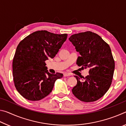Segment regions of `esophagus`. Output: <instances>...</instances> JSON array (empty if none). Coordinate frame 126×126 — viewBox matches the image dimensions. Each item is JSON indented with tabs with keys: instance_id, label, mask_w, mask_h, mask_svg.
<instances>
[{
	"instance_id": "1",
	"label": "esophagus",
	"mask_w": 126,
	"mask_h": 126,
	"mask_svg": "<svg viewBox=\"0 0 126 126\" xmlns=\"http://www.w3.org/2000/svg\"><path fill=\"white\" fill-rule=\"evenodd\" d=\"M71 74L68 73H64V77H68V76H70Z\"/></svg>"
}]
</instances>
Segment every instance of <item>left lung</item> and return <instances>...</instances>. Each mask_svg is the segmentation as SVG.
Listing matches in <instances>:
<instances>
[{
	"label": "left lung",
	"mask_w": 126,
	"mask_h": 126,
	"mask_svg": "<svg viewBox=\"0 0 126 126\" xmlns=\"http://www.w3.org/2000/svg\"><path fill=\"white\" fill-rule=\"evenodd\" d=\"M69 40L80 55L77 60L78 65L89 68V75L84 79L74 76L77 83L72 93L81 101H97L109 89L113 76L114 61L110 46L99 35L89 31L72 35Z\"/></svg>",
	"instance_id": "8db88e82"
}]
</instances>
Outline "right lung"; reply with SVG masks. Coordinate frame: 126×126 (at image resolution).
Returning <instances> with one entry per match:
<instances>
[{
  "label": "right lung",
  "mask_w": 126,
  "mask_h": 126,
  "mask_svg": "<svg viewBox=\"0 0 126 126\" xmlns=\"http://www.w3.org/2000/svg\"><path fill=\"white\" fill-rule=\"evenodd\" d=\"M67 38V34L39 31L18 44L13 61V75L16 90L25 99L44 98L52 92L56 80L62 78V73H50L45 61L54 58Z\"/></svg>",
  "instance_id": "obj_1"
}]
</instances>
